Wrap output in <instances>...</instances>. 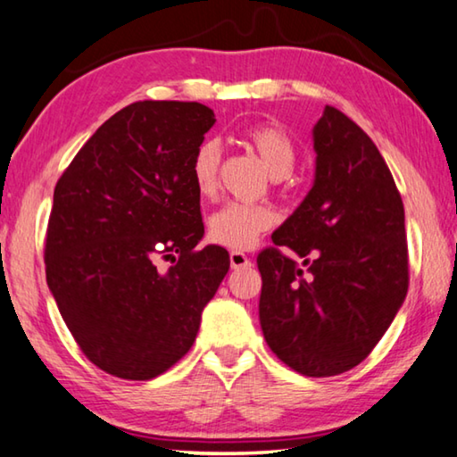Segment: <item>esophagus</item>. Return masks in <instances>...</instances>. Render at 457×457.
Segmentation results:
<instances>
[{
    "instance_id": "esophagus-1",
    "label": "esophagus",
    "mask_w": 457,
    "mask_h": 457,
    "mask_svg": "<svg viewBox=\"0 0 457 457\" xmlns=\"http://www.w3.org/2000/svg\"><path fill=\"white\" fill-rule=\"evenodd\" d=\"M230 267H233V269L251 267V259L241 251H233V253H230Z\"/></svg>"
}]
</instances>
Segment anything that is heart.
I'll return each instance as SVG.
<instances>
[{
  "label": "heart",
  "instance_id": "heart-1",
  "mask_svg": "<svg viewBox=\"0 0 457 457\" xmlns=\"http://www.w3.org/2000/svg\"><path fill=\"white\" fill-rule=\"evenodd\" d=\"M246 144L263 162L273 179H283L291 174L295 163V145L286 131L273 125H257L246 131ZM220 149L214 139L200 141L190 162V178L194 188L202 196H211L216 190ZM275 214L271 208L259 204L228 202L219 208L208 222V235L214 243L228 249H249L261 233L271 228Z\"/></svg>",
  "mask_w": 457,
  "mask_h": 457
}]
</instances>
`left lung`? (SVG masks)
Segmentation results:
<instances>
[{"mask_svg": "<svg viewBox=\"0 0 457 457\" xmlns=\"http://www.w3.org/2000/svg\"><path fill=\"white\" fill-rule=\"evenodd\" d=\"M308 196L257 257L259 320L269 348L305 377L361 364L405 302L409 263L401 194L372 139L328 107L312 129Z\"/></svg>", "mask_w": 457, "mask_h": 457, "instance_id": "8db88e82", "label": "left lung"}]
</instances>
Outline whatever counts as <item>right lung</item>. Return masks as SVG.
Returning <instances> with one entry per match:
<instances>
[{"label":"right lung","mask_w":457,"mask_h":457,"mask_svg":"<svg viewBox=\"0 0 457 457\" xmlns=\"http://www.w3.org/2000/svg\"><path fill=\"white\" fill-rule=\"evenodd\" d=\"M206 104L133 103L107 119L60 176L46 235V281L85 356L149 380L196 340L202 310L228 273L206 245L190 162L214 125ZM160 258H171L162 272Z\"/></svg>","instance_id":"right-lung-1"}]
</instances>
